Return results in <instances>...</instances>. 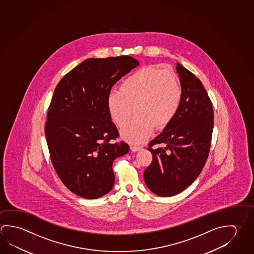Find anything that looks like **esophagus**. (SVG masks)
Listing matches in <instances>:
<instances>
[{
  "mask_svg": "<svg viewBox=\"0 0 254 254\" xmlns=\"http://www.w3.org/2000/svg\"><path fill=\"white\" fill-rule=\"evenodd\" d=\"M142 149V147L138 146V145H134V144H130V150L132 151H140Z\"/></svg>",
  "mask_w": 254,
  "mask_h": 254,
  "instance_id": "1",
  "label": "esophagus"
}]
</instances>
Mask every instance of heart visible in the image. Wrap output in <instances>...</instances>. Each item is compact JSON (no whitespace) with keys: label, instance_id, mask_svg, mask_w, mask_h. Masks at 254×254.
I'll return each mask as SVG.
<instances>
[{"label":"heart","instance_id":"b5f03b06","mask_svg":"<svg viewBox=\"0 0 254 254\" xmlns=\"http://www.w3.org/2000/svg\"><path fill=\"white\" fill-rule=\"evenodd\" d=\"M182 99V87L171 70L153 67L137 69L122 81L119 91L108 95L107 107L112 121L123 128L134 112L137 116L122 131L129 142H141L155 126L163 128L172 121Z\"/></svg>","mask_w":254,"mask_h":254}]
</instances>
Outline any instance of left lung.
Wrapping results in <instances>:
<instances>
[{
	"instance_id": "left-lung-1",
	"label": "left lung",
	"mask_w": 254,
	"mask_h": 254,
	"mask_svg": "<svg viewBox=\"0 0 254 254\" xmlns=\"http://www.w3.org/2000/svg\"><path fill=\"white\" fill-rule=\"evenodd\" d=\"M182 99L176 116L149 142L152 161L144 170L147 187L169 197L187 189L198 178L209 156L213 131L212 103L202 83L177 63ZM156 144L165 147L152 148Z\"/></svg>"
}]
</instances>
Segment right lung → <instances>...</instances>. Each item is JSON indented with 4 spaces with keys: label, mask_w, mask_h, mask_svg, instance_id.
<instances>
[{
    "label": "right lung",
    "mask_w": 254,
    "mask_h": 254,
    "mask_svg": "<svg viewBox=\"0 0 254 254\" xmlns=\"http://www.w3.org/2000/svg\"><path fill=\"white\" fill-rule=\"evenodd\" d=\"M139 66L131 56L87 59L59 82L51 101L45 136L50 157L62 182L76 195L97 199L115 182L113 160L129 151L112 142L119 131L107 97L122 76Z\"/></svg>",
    "instance_id": "obj_1"
}]
</instances>
